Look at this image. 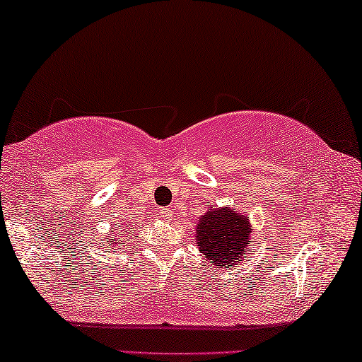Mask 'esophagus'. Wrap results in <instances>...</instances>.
<instances>
[{"mask_svg":"<svg viewBox=\"0 0 362 362\" xmlns=\"http://www.w3.org/2000/svg\"><path fill=\"white\" fill-rule=\"evenodd\" d=\"M161 216L165 217V219H171V217H173V211L170 209V207H163V209H161Z\"/></svg>","mask_w":362,"mask_h":362,"instance_id":"34e87169","label":"esophagus"}]
</instances>
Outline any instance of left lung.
I'll return each instance as SVG.
<instances>
[{"instance_id": "1", "label": "left lung", "mask_w": 362, "mask_h": 362, "mask_svg": "<svg viewBox=\"0 0 362 362\" xmlns=\"http://www.w3.org/2000/svg\"><path fill=\"white\" fill-rule=\"evenodd\" d=\"M249 219L235 209H209L196 226L197 245L216 267L240 265L250 244Z\"/></svg>"}]
</instances>
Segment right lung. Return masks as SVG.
Listing matches in <instances>:
<instances>
[{"mask_svg":"<svg viewBox=\"0 0 362 362\" xmlns=\"http://www.w3.org/2000/svg\"><path fill=\"white\" fill-rule=\"evenodd\" d=\"M125 234H127V232H125ZM112 242H113V239H108V250L112 249Z\"/></svg>","mask_w":362,"mask_h":362,"instance_id":"1","label":"right lung"}]
</instances>
